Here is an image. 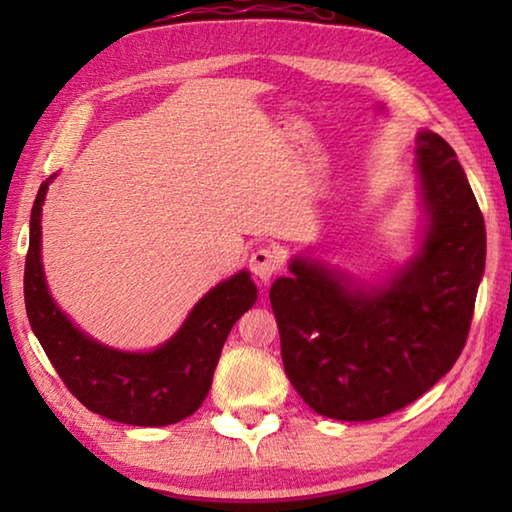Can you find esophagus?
Listing matches in <instances>:
<instances>
[{"mask_svg": "<svg viewBox=\"0 0 512 512\" xmlns=\"http://www.w3.org/2000/svg\"><path fill=\"white\" fill-rule=\"evenodd\" d=\"M248 266H250V271H253V275L257 277V280L266 284L277 271H280L282 259H280V255L275 253L273 248L264 246V248H257L255 253L250 255Z\"/></svg>", "mask_w": 512, "mask_h": 512, "instance_id": "esophagus-1", "label": "esophagus"}]
</instances>
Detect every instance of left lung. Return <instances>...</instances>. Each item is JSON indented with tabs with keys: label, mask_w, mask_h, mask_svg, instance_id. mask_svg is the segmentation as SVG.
<instances>
[{
	"label": "left lung",
	"mask_w": 512,
	"mask_h": 512,
	"mask_svg": "<svg viewBox=\"0 0 512 512\" xmlns=\"http://www.w3.org/2000/svg\"><path fill=\"white\" fill-rule=\"evenodd\" d=\"M429 216L420 253L384 289L296 257L271 307L282 363L316 413L366 422L404 409L447 375L465 348L485 268V223L461 162L443 137L418 135Z\"/></svg>",
	"instance_id": "8db88e82"
}]
</instances>
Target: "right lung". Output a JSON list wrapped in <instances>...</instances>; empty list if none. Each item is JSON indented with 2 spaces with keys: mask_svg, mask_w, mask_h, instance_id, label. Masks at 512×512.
<instances>
[{
  "mask_svg": "<svg viewBox=\"0 0 512 512\" xmlns=\"http://www.w3.org/2000/svg\"><path fill=\"white\" fill-rule=\"evenodd\" d=\"M47 183L31 210L24 264V305L33 334L67 391L103 418L133 427H164L192 415L212 386L232 325L255 305L257 287L241 271L198 300L183 327L153 352H121L79 332L51 300L40 262V214Z\"/></svg>",
  "mask_w": 512,
  "mask_h": 512,
  "instance_id": "right-lung-1",
  "label": "right lung"
}]
</instances>
